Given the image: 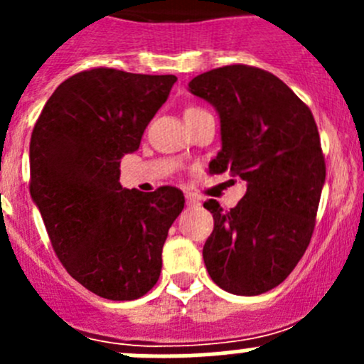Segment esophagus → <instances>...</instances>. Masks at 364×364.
<instances>
[{"label": "esophagus", "instance_id": "esophagus-1", "mask_svg": "<svg viewBox=\"0 0 364 364\" xmlns=\"http://www.w3.org/2000/svg\"><path fill=\"white\" fill-rule=\"evenodd\" d=\"M185 199H186V205H188V208H196V205L200 204L199 199H197V197H193L192 193H186Z\"/></svg>", "mask_w": 364, "mask_h": 364}]
</instances>
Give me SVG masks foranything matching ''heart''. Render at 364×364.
<instances>
[{"instance_id":"heart-1","label":"heart","mask_w":364,"mask_h":364,"mask_svg":"<svg viewBox=\"0 0 364 364\" xmlns=\"http://www.w3.org/2000/svg\"><path fill=\"white\" fill-rule=\"evenodd\" d=\"M196 111H203V109H199V107H188V109H186V111H185V114H186V112H196Z\"/></svg>"}]
</instances>
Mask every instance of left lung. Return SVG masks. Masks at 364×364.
Returning <instances> with one entry per match:
<instances>
[{
  "label": "left lung",
  "mask_w": 364,
  "mask_h": 364,
  "mask_svg": "<svg viewBox=\"0 0 364 364\" xmlns=\"http://www.w3.org/2000/svg\"><path fill=\"white\" fill-rule=\"evenodd\" d=\"M188 87L220 114L222 151L209 172L230 171L247 183L230 211L204 204L215 220L205 269L230 294H262L291 274L314 234L326 179L317 123L284 80L250 65L209 70Z\"/></svg>",
  "instance_id": "obj_1"
}]
</instances>
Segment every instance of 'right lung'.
<instances>
[{
	"instance_id": "right-lung-1",
	"label": "right lung",
	"mask_w": 364,
	"mask_h": 364,
	"mask_svg": "<svg viewBox=\"0 0 364 364\" xmlns=\"http://www.w3.org/2000/svg\"><path fill=\"white\" fill-rule=\"evenodd\" d=\"M176 75L97 67L75 73L43 105L29 142V192L58 259L82 287L112 301L151 291L161 248L185 205L176 186L119 185L123 155L168 98Z\"/></svg>"
}]
</instances>
